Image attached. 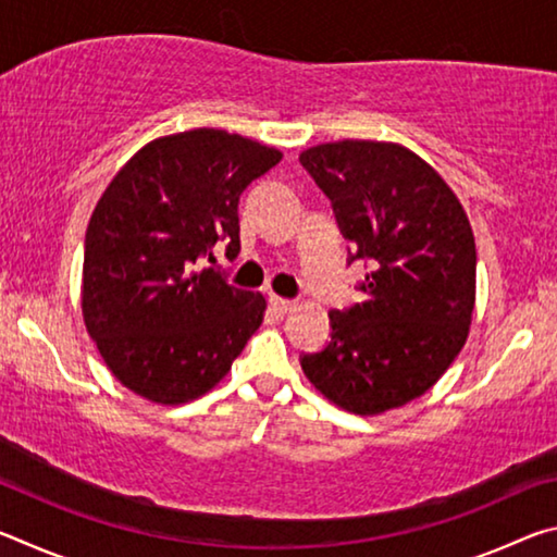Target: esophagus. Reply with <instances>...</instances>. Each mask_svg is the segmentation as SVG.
Instances as JSON below:
<instances>
[{
    "instance_id": "34e87169",
    "label": "esophagus",
    "mask_w": 557,
    "mask_h": 557,
    "mask_svg": "<svg viewBox=\"0 0 557 557\" xmlns=\"http://www.w3.org/2000/svg\"><path fill=\"white\" fill-rule=\"evenodd\" d=\"M268 305H270L272 312H277V314H287L289 309L295 307V299L280 297V295H275V292H270V295H268Z\"/></svg>"
}]
</instances>
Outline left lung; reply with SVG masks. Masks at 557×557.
<instances>
[{"label": "left lung", "mask_w": 557, "mask_h": 557, "mask_svg": "<svg viewBox=\"0 0 557 557\" xmlns=\"http://www.w3.org/2000/svg\"><path fill=\"white\" fill-rule=\"evenodd\" d=\"M361 260V301L329 312L332 342L301 354L307 379L338 408L379 414L420 398L449 369L474 312L476 248L467 213L410 149L344 139L299 154Z\"/></svg>", "instance_id": "left-lung-1"}]
</instances>
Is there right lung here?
<instances>
[{
	"instance_id": "1",
	"label": "right lung",
	"mask_w": 557,
	"mask_h": 557,
	"mask_svg": "<svg viewBox=\"0 0 557 557\" xmlns=\"http://www.w3.org/2000/svg\"><path fill=\"white\" fill-rule=\"evenodd\" d=\"M280 159L199 127L149 143L106 188L86 231L83 319L129 391L164 405L199 398L260 326L265 297L231 285L213 250L238 258L240 196Z\"/></svg>"
}]
</instances>
